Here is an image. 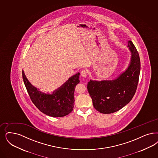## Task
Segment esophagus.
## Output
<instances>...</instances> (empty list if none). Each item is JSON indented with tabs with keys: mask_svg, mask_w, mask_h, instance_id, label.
<instances>
[{
	"mask_svg": "<svg viewBox=\"0 0 158 158\" xmlns=\"http://www.w3.org/2000/svg\"><path fill=\"white\" fill-rule=\"evenodd\" d=\"M87 72H86V71H85V70H83V71H82L81 72V75L83 77H86V76H87Z\"/></svg>",
	"mask_w": 158,
	"mask_h": 158,
	"instance_id": "esophagus-1",
	"label": "esophagus"
}]
</instances>
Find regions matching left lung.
<instances>
[{"label":"left lung","instance_id":"obj_1","mask_svg":"<svg viewBox=\"0 0 158 158\" xmlns=\"http://www.w3.org/2000/svg\"><path fill=\"white\" fill-rule=\"evenodd\" d=\"M131 56L124 72L113 80H90L87 90L94 107L103 114L116 112L130 103L134 97L140 73L141 63L138 52L131 41L128 46Z\"/></svg>","mask_w":158,"mask_h":158}]
</instances>
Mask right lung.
<instances>
[{
    "label": "right lung",
    "instance_id": "add662e5",
    "mask_svg": "<svg viewBox=\"0 0 158 158\" xmlns=\"http://www.w3.org/2000/svg\"><path fill=\"white\" fill-rule=\"evenodd\" d=\"M23 79L32 102L44 114L53 117H61L69 114L73 110L75 102L74 92L79 83L80 73L71 76L52 94L41 92L29 82L22 71Z\"/></svg>",
    "mask_w": 158,
    "mask_h": 158
}]
</instances>
